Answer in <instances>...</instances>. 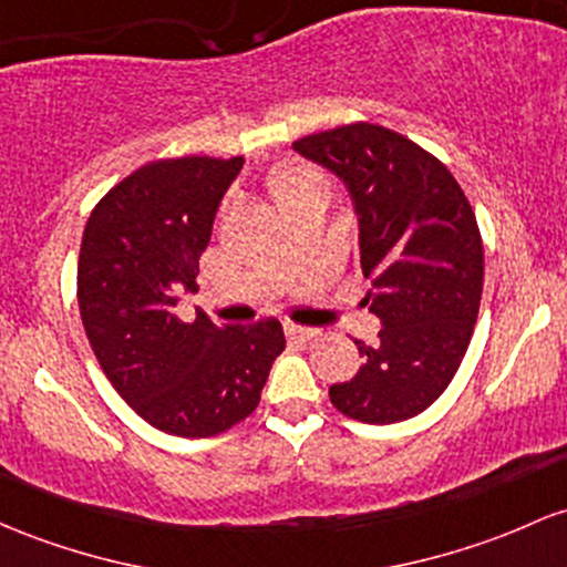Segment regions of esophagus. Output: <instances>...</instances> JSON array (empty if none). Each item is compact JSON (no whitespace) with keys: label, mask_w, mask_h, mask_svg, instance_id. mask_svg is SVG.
Returning <instances> with one entry per match:
<instances>
[{"label":"esophagus","mask_w":567,"mask_h":567,"mask_svg":"<svg viewBox=\"0 0 567 567\" xmlns=\"http://www.w3.org/2000/svg\"><path fill=\"white\" fill-rule=\"evenodd\" d=\"M285 333H288L290 339H301V341H309V339H315V336H317L315 328L296 326V322H288V326H285Z\"/></svg>","instance_id":"1"}]
</instances>
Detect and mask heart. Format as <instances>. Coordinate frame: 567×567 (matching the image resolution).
Segmentation results:
<instances>
[{
	"label": "heart",
	"mask_w": 567,
	"mask_h": 567,
	"mask_svg": "<svg viewBox=\"0 0 567 567\" xmlns=\"http://www.w3.org/2000/svg\"><path fill=\"white\" fill-rule=\"evenodd\" d=\"M266 183H269L271 196L277 198L279 207L296 202H328L331 196V179L315 166L296 164V161L274 166Z\"/></svg>",
	"instance_id": "b5f03b06"
}]
</instances>
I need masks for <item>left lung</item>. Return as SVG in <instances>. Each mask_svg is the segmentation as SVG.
Masks as SVG:
<instances>
[{
  "instance_id": "left-lung-1",
  "label": "left lung",
  "mask_w": 567,
  "mask_h": 567,
  "mask_svg": "<svg viewBox=\"0 0 567 567\" xmlns=\"http://www.w3.org/2000/svg\"><path fill=\"white\" fill-rule=\"evenodd\" d=\"M293 147L350 188L365 303L382 320L374 344L354 341L363 365L328 390L331 403L369 425L416 416L450 388L474 336L484 285L474 209L452 172L393 128L358 121Z\"/></svg>"
}]
</instances>
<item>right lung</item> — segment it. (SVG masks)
<instances>
[{
  "label": "right lung",
  "instance_id": "add662e5",
  "mask_svg": "<svg viewBox=\"0 0 567 567\" xmlns=\"http://www.w3.org/2000/svg\"><path fill=\"white\" fill-rule=\"evenodd\" d=\"M241 164V155L151 161L104 193L80 245L78 303L99 365L142 420L183 439L250 416L285 350L274 317L215 326L174 315L177 290H198V258Z\"/></svg>",
  "mask_w": 567,
  "mask_h": 567
}]
</instances>
